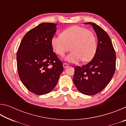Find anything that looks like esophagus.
Masks as SVG:
<instances>
[{"instance_id": "34e87169", "label": "esophagus", "mask_w": 126, "mask_h": 126, "mask_svg": "<svg viewBox=\"0 0 126 126\" xmlns=\"http://www.w3.org/2000/svg\"><path fill=\"white\" fill-rule=\"evenodd\" d=\"M68 66V64L67 63H63V67L64 68H66V67H67Z\"/></svg>"}]
</instances>
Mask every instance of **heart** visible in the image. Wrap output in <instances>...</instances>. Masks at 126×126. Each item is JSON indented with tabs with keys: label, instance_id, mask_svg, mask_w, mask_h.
Segmentation results:
<instances>
[{
	"label": "heart",
	"instance_id": "heart-1",
	"mask_svg": "<svg viewBox=\"0 0 126 126\" xmlns=\"http://www.w3.org/2000/svg\"><path fill=\"white\" fill-rule=\"evenodd\" d=\"M53 49L61 57L64 56L70 49L72 52L65 59L72 63L82 60L89 62L96 53L97 41L92 32L83 27L73 25L63 30L61 35L54 36L51 39Z\"/></svg>",
	"mask_w": 126,
	"mask_h": 126
}]
</instances>
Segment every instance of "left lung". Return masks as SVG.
<instances>
[{"label": "left lung", "mask_w": 126, "mask_h": 126, "mask_svg": "<svg viewBox=\"0 0 126 126\" xmlns=\"http://www.w3.org/2000/svg\"><path fill=\"white\" fill-rule=\"evenodd\" d=\"M91 24L98 38L95 55L86 64L74 68L73 82L78 90L86 95H92L101 92L109 83L116 70V55L110 36L94 23Z\"/></svg>", "instance_id": "1"}]
</instances>
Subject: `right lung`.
<instances>
[{"label":"right lung","instance_id":"1","mask_svg":"<svg viewBox=\"0 0 126 126\" xmlns=\"http://www.w3.org/2000/svg\"><path fill=\"white\" fill-rule=\"evenodd\" d=\"M56 27L55 23H43L31 29L17 51L19 77L24 86L35 94L52 91L63 71L62 62L53 52L51 44Z\"/></svg>","mask_w":126,"mask_h":126}]
</instances>
